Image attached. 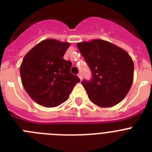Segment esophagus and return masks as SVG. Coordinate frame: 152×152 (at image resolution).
<instances>
[{
	"instance_id": "34e87169",
	"label": "esophagus",
	"mask_w": 152,
	"mask_h": 152,
	"mask_svg": "<svg viewBox=\"0 0 152 152\" xmlns=\"http://www.w3.org/2000/svg\"><path fill=\"white\" fill-rule=\"evenodd\" d=\"M77 76H78V77L80 78V80H82V75H81V74L79 73L78 75H77Z\"/></svg>"
}]
</instances>
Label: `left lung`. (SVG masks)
I'll return each instance as SVG.
<instances>
[{
  "mask_svg": "<svg viewBox=\"0 0 152 152\" xmlns=\"http://www.w3.org/2000/svg\"><path fill=\"white\" fill-rule=\"evenodd\" d=\"M92 72L81 82L90 100L100 107H111L127 95L133 81L134 64L124 49L110 42L93 39L77 44Z\"/></svg>",
  "mask_w": 152,
  "mask_h": 152,
  "instance_id": "1",
  "label": "left lung"
}]
</instances>
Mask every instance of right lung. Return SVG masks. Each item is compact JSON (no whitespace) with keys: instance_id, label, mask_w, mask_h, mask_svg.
Masks as SVG:
<instances>
[{"instance_id":"obj_1","label":"right lung","mask_w":152,"mask_h":152,"mask_svg":"<svg viewBox=\"0 0 152 152\" xmlns=\"http://www.w3.org/2000/svg\"><path fill=\"white\" fill-rule=\"evenodd\" d=\"M70 46L53 39L40 42L24 56L20 68L24 89L36 103L55 107L66 101L80 79L71 73L72 62L63 58Z\"/></svg>"}]
</instances>
